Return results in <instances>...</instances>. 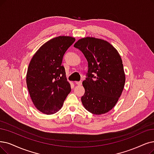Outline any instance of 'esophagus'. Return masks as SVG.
<instances>
[{"label": "esophagus", "mask_w": 154, "mask_h": 154, "mask_svg": "<svg viewBox=\"0 0 154 154\" xmlns=\"http://www.w3.org/2000/svg\"><path fill=\"white\" fill-rule=\"evenodd\" d=\"M76 84L78 85H81L82 84V82L79 81V82H76Z\"/></svg>", "instance_id": "obj_1"}]
</instances>
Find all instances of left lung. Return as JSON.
Segmentation results:
<instances>
[{
	"label": "left lung",
	"mask_w": 154,
	"mask_h": 154,
	"mask_svg": "<svg viewBox=\"0 0 154 154\" xmlns=\"http://www.w3.org/2000/svg\"><path fill=\"white\" fill-rule=\"evenodd\" d=\"M74 47L88 61L83 105L94 114H105L115 106L124 88L125 75L120 55L107 41L93 37L79 39Z\"/></svg>",
	"instance_id": "8db88e82"
}]
</instances>
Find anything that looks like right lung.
Listing matches in <instances>:
<instances>
[{"label":"right lung","instance_id":"obj_1","mask_svg":"<svg viewBox=\"0 0 154 154\" xmlns=\"http://www.w3.org/2000/svg\"><path fill=\"white\" fill-rule=\"evenodd\" d=\"M75 41L71 36L54 38L43 45L30 61L26 75L28 90L35 106L44 114L59 111L70 93L62 62Z\"/></svg>","mask_w":154,"mask_h":154}]
</instances>
